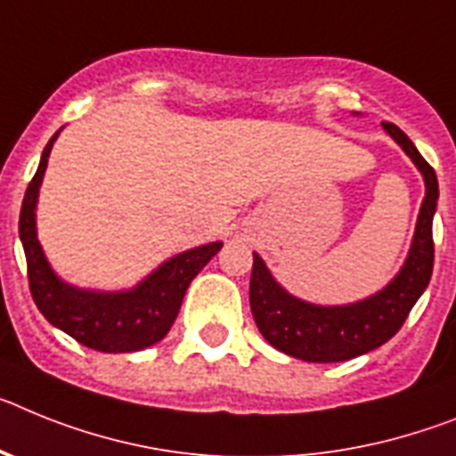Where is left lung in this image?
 <instances>
[{
	"mask_svg": "<svg viewBox=\"0 0 456 456\" xmlns=\"http://www.w3.org/2000/svg\"><path fill=\"white\" fill-rule=\"evenodd\" d=\"M386 133L402 146L425 179V200L419 206L413 243L402 271L379 294L351 305H312L287 294L255 255L250 277V307L259 332L271 346L307 362H342L374 351L403 326L409 312L422 296L434 271L431 223L436 213V172L419 156L409 134L395 124H383Z\"/></svg>",
	"mask_w": 456,
	"mask_h": 456,
	"instance_id": "obj_1",
	"label": "left lung"
}]
</instances>
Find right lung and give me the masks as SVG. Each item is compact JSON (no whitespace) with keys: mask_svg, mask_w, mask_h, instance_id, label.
I'll return each mask as SVG.
<instances>
[{"mask_svg":"<svg viewBox=\"0 0 456 456\" xmlns=\"http://www.w3.org/2000/svg\"><path fill=\"white\" fill-rule=\"evenodd\" d=\"M57 134L59 130L43 149L20 208V240L25 248L34 303L53 326L102 354H130L151 346L167 335L181 310L185 289L220 252L223 243L217 240L172 256L128 291H89L59 280L37 239L38 188Z\"/></svg>","mask_w":456,"mask_h":456,"instance_id":"add662e5","label":"right lung"}]
</instances>
